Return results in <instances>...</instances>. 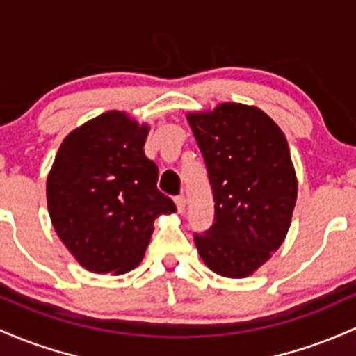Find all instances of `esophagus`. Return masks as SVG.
<instances>
[{
  "mask_svg": "<svg viewBox=\"0 0 356 356\" xmlns=\"http://www.w3.org/2000/svg\"><path fill=\"white\" fill-rule=\"evenodd\" d=\"M174 201H175V206H177L179 213H184V211H186V196H184V194L177 196L174 199Z\"/></svg>",
  "mask_w": 356,
  "mask_h": 356,
  "instance_id": "obj_1",
  "label": "esophagus"
}]
</instances>
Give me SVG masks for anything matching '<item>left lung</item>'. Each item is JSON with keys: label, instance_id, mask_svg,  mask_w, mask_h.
Returning <instances> with one entry per match:
<instances>
[{"label": "left lung", "instance_id": "8db88e82", "mask_svg": "<svg viewBox=\"0 0 356 356\" xmlns=\"http://www.w3.org/2000/svg\"><path fill=\"white\" fill-rule=\"evenodd\" d=\"M204 157L214 222L194 235L214 273L245 279L279 250L291 228L298 177L286 135L267 113L241 103L186 115Z\"/></svg>", "mask_w": 356, "mask_h": 356}]
</instances>
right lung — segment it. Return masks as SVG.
<instances>
[{
  "label": "right lung",
  "mask_w": 356,
  "mask_h": 356,
  "mask_svg": "<svg viewBox=\"0 0 356 356\" xmlns=\"http://www.w3.org/2000/svg\"><path fill=\"white\" fill-rule=\"evenodd\" d=\"M150 127L106 111L65 136L47 177V208L70 255L95 273L134 270L160 214L175 213L157 189L143 147Z\"/></svg>",
  "instance_id": "1"
}]
</instances>
